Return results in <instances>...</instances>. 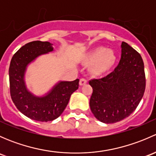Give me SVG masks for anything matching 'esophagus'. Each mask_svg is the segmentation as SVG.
<instances>
[{
  "instance_id": "esophagus-1",
  "label": "esophagus",
  "mask_w": 156,
  "mask_h": 156,
  "mask_svg": "<svg viewBox=\"0 0 156 156\" xmlns=\"http://www.w3.org/2000/svg\"><path fill=\"white\" fill-rule=\"evenodd\" d=\"M87 82V80L86 79V78H81V79H80L79 84H80V85H81V86H82V85H84V84H85Z\"/></svg>"
}]
</instances>
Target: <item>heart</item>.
<instances>
[{"label": "heart", "instance_id": "b5f03b06", "mask_svg": "<svg viewBox=\"0 0 156 156\" xmlns=\"http://www.w3.org/2000/svg\"><path fill=\"white\" fill-rule=\"evenodd\" d=\"M115 61V56L112 50L104 48H99L88 53L85 57V62L91 64V72L96 75H100L108 70Z\"/></svg>", "mask_w": 156, "mask_h": 156}]
</instances>
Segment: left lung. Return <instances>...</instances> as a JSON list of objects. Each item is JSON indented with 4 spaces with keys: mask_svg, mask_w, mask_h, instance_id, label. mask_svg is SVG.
I'll return each instance as SVG.
<instances>
[{
    "mask_svg": "<svg viewBox=\"0 0 156 156\" xmlns=\"http://www.w3.org/2000/svg\"><path fill=\"white\" fill-rule=\"evenodd\" d=\"M89 84L93 87L90 107L96 119L106 124L123 120L136 109L145 91L140 54L123 41L117 66L103 78L90 80Z\"/></svg>",
    "mask_w": 156,
    "mask_h": 156,
    "instance_id": "8db88e82",
    "label": "left lung"
}]
</instances>
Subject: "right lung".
I'll return each mask as SVG.
<instances>
[{
  "instance_id": "obj_1",
  "label": "right lung",
  "mask_w": 156,
  "mask_h": 156,
  "mask_svg": "<svg viewBox=\"0 0 156 156\" xmlns=\"http://www.w3.org/2000/svg\"><path fill=\"white\" fill-rule=\"evenodd\" d=\"M53 50L50 42H29L13 55L9 68L12 102L23 115L38 122H47L57 119L68 105L72 93L79 86V79L60 81L44 97H36L28 90L24 81L27 66L40 55Z\"/></svg>"
}]
</instances>
